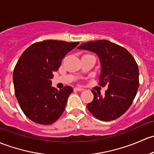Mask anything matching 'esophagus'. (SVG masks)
Masks as SVG:
<instances>
[{"label":"esophagus","mask_w":154,"mask_h":154,"mask_svg":"<svg viewBox=\"0 0 154 154\" xmlns=\"http://www.w3.org/2000/svg\"><path fill=\"white\" fill-rule=\"evenodd\" d=\"M74 90H76V91H82V90H84V89L81 88H74Z\"/></svg>","instance_id":"34e87169"}]
</instances>
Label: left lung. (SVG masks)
I'll use <instances>...</instances> for the list:
<instances>
[{
	"mask_svg": "<svg viewBox=\"0 0 154 154\" xmlns=\"http://www.w3.org/2000/svg\"><path fill=\"white\" fill-rule=\"evenodd\" d=\"M78 49L98 55L99 85L108 88L104 96L91 90L94 99L87 105L89 111L101 121L120 117L131 105L139 87V68L134 58L124 47L107 40L84 43Z\"/></svg>",
	"mask_w": 154,
	"mask_h": 154,
	"instance_id": "8db88e82",
	"label": "left lung"
}]
</instances>
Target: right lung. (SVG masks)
I'll use <instances>...</instances> for the list:
<instances>
[{
  "label": "right lung",
  "instance_id": "1",
  "mask_svg": "<svg viewBox=\"0 0 154 154\" xmlns=\"http://www.w3.org/2000/svg\"><path fill=\"white\" fill-rule=\"evenodd\" d=\"M79 42L46 40L28 47L17 62L13 72L15 96L27 118L41 125L55 122L65 109L72 87L58 90L52 87L53 72Z\"/></svg>",
  "mask_w": 154,
  "mask_h": 154
}]
</instances>
